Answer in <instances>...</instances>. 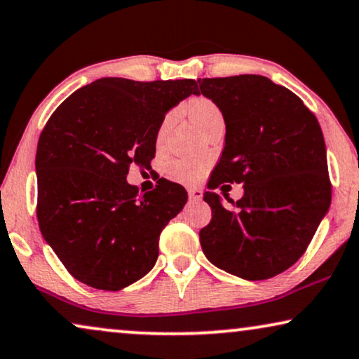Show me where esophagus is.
Instances as JSON below:
<instances>
[{
  "mask_svg": "<svg viewBox=\"0 0 359 359\" xmlns=\"http://www.w3.org/2000/svg\"><path fill=\"white\" fill-rule=\"evenodd\" d=\"M188 194H189V199H193V201L203 199V191H201L199 188H189Z\"/></svg>",
  "mask_w": 359,
  "mask_h": 359,
  "instance_id": "esophagus-1",
  "label": "esophagus"
}]
</instances>
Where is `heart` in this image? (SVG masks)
Wrapping results in <instances>:
<instances>
[{
  "mask_svg": "<svg viewBox=\"0 0 359 359\" xmlns=\"http://www.w3.org/2000/svg\"><path fill=\"white\" fill-rule=\"evenodd\" d=\"M188 116L189 119L193 121V124L198 127V129L203 132L205 126L209 124L210 121L215 119V117L222 116L220 114V109L214 104L210 100H205V97H199V100H194L189 102L188 106ZM173 124V114H168L161 122L158 134H156V144H161L165 140L166 134H168L170 127ZM205 161L201 160H191V158H178L173 160L168 166V175L170 178H173L180 183L186 184H194L203 178L205 173Z\"/></svg>",
  "mask_w": 359,
  "mask_h": 359,
  "instance_id": "heart-1",
  "label": "heart"
}]
</instances>
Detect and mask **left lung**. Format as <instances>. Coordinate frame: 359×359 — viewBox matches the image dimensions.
Masks as SVG:
<instances>
[{
	"label": "left lung",
	"instance_id": "1",
	"mask_svg": "<svg viewBox=\"0 0 359 359\" xmlns=\"http://www.w3.org/2000/svg\"><path fill=\"white\" fill-rule=\"evenodd\" d=\"M198 83L225 121L222 155L204 193L212 219L199 232L201 247L214 266L233 276L273 278L302 257L330 208L322 129L301 97L266 76ZM224 182L244 184L235 211L212 193Z\"/></svg>",
	"mask_w": 359,
	"mask_h": 359
}]
</instances>
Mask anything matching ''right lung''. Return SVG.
Here are the masks:
<instances>
[{
  "instance_id": "1",
  "label": "right lung",
  "mask_w": 359,
  "mask_h": 359,
  "mask_svg": "<svg viewBox=\"0 0 359 359\" xmlns=\"http://www.w3.org/2000/svg\"><path fill=\"white\" fill-rule=\"evenodd\" d=\"M194 80L100 78L68 96L43 127L36 154L42 237L78 281L121 291L158 258L161 230L188 201L165 180L140 194L127 183L132 163L149 166L165 114Z\"/></svg>"
}]
</instances>
